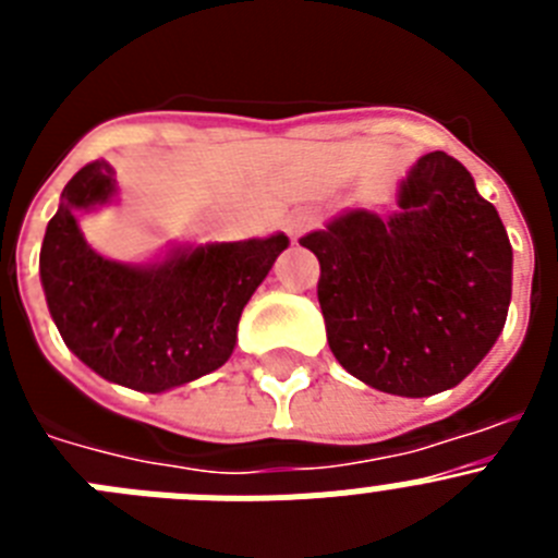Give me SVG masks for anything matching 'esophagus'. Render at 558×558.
Segmentation results:
<instances>
[{"instance_id": "34e87169", "label": "esophagus", "mask_w": 558, "mask_h": 558, "mask_svg": "<svg viewBox=\"0 0 558 558\" xmlns=\"http://www.w3.org/2000/svg\"><path fill=\"white\" fill-rule=\"evenodd\" d=\"M315 226V215L310 209H293L288 215V218H284V231H288L290 236H302L304 231H310Z\"/></svg>"}]
</instances>
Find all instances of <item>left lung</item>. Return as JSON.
<instances>
[{"label":"left lung","mask_w":558,"mask_h":558,"mask_svg":"<svg viewBox=\"0 0 558 558\" xmlns=\"http://www.w3.org/2000/svg\"><path fill=\"white\" fill-rule=\"evenodd\" d=\"M391 218L352 209L299 243L322 263L327 340L352 377L397 397L458 386L495 347L511 302V243L470 170L427 153Z\"/></svg>","instance_id":"8db88e82"}]
</instances>
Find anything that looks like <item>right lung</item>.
<instances>
[{"label":"right lung","mask_w":558,"mask_h":558,"mask_svg":"<svg viewBox=\"0 0 558 558\" xmlns=\"http://www.w3.org/2000/svg\"><path fill=\"white\" fill-rule=\"evenodd\" d=\"M113 167L92 161L72 175L41 245V284L63 343L108 383L161 393L231 357L243 307L288 236L175 248L165 263L106 259L83 240L77 211L108 204Z\"/></svg>","instance_id":"right-lung-1"}]
</instances>
